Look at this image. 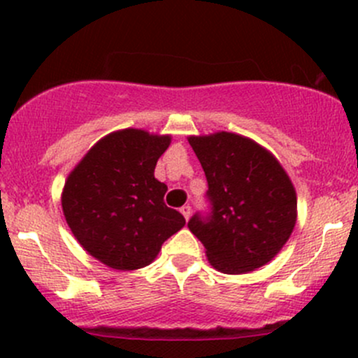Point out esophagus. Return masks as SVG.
<instances>
[{
	"label": "esophagus",
	"mask_w": 358,
	"mask_h": 358,
	"mask_svg": "<svg viewBox=\"0 0 358 358\" xmlns=\"http://www.w3.org/2000/svg\"><path fill=\"white\" fill-rule=\"evenodd\" d=\"M180 211H182V215L185 216V220H189L190 218V213H192V208H190L189 204H185L182 209H180Z\"/></svg>",
	"instance_id": "obj_1"
}]
</instances>
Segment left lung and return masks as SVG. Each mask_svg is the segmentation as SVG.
<instances>
[{
    "label": "left lung",
    "mask_w": 358,
    "mask_h": 358,
    "mask_svg": "<svg viewBox=\"0 0 358 358\" xmlns=\"http://www.w3.org/2000/svg\"><path fill=\"white\" fill-rule=\"evenodd\" d=\"M208 180L209 213L189 229L223 273H248L268 263L296 223V192L280 162L236 133L189 136Z\"/></svg>",
    "instance_id": "left-lung-1"
}]
</instances>
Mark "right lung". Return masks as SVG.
I'll list each match as a JSON object with an SVG mask.
<instances>
[{
    "label": "right lung",
    "mask_w": 358,
    "mask_h": 358,
    "mask_svg": "<svg viewBox=\"0 0 358 358\" xmlns=\"http://www.w3.org/2000/svg\"><path fill=\"white\" fill-rule=\"evenodd\" d=\"M169 143L168 135L121 129L96 142L67 176L62 192L67 225L103 265L143 268L185 225L182 213L164 204L168 187L154 176Z\"/></svg>",
    "instance_id": "1"
}]
</instances>
